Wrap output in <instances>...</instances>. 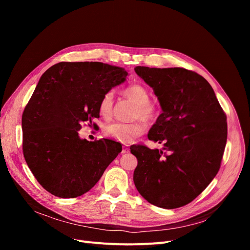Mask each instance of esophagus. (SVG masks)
Listing matches in <instances>:
<instances>
[{"instance_id": "esophagus-1", "label": "esophagus", "mask_w": 250, "mask_h": 250, "mask_svg": "<svg viewBox=\"0 0 250 250\" xmlns=\"http://www.w3.org/2000/svg\"><path fill=\"white\" fill-rule=\"evenodd\" d=\"M129 152V148L127 146H123V150H122V153L123 154H125V153H128Z\"/></svg>"}]
</instances>
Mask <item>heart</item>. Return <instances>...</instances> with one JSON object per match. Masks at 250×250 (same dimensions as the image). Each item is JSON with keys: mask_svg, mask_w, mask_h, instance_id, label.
Returning a JSON list of instances; mask_svg holds the SVG:
<instances>
[{"mask_svg": "<svg viewBox=\"0 0 250 250\" xmlns=\"http://www.w3.org/2000/svg\"><path fill=\"white\" fill-rule=\"evenodd\" d=\"M124 94L126 98L132 100L137 104L134 111V118L141 117L144 121L151 122L158 115V108L156 105L150 102L149 91L142 85H133L127 87ZM113 108V93L108 91L105 93L99 102V114L104 118H109L112 114ZM146 125L143 121L139 120L133 123H111L104 126L103 133L106 137H109L121 143H129L135 138L140 137L145 133Z\"/></svg>", "mask_w": 250, "mask_h": 250, "instance_id": "obj_1", "label": "heart"}]
</instances>
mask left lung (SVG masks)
I'll use <instances>...</instances> for the list:
<instances>
[{
  "label": "left lung",
  "mask_w": 250,
  "mask_h": 250,
  "mask_svg": "<svg viewBox=\"0 0 250 250\" xmlns=\"http://www.w3.org/2000/svg\"><path fill=\"white\" fill-rule=\"evenodd\" d=\"M153 88L163 112L148 134L163 150L130 146L138 159L135 186L163 208L186 206L217 175L227 142L226 114L204 77L183 68L136 67Z\"/></svg>",
  "instance_id": "1"
}]
</instances>
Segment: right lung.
Segmentation results:
<instances>
[{"label":"right lung","mask_w":250,"mask_h":250,"mask_svg":"<svg viewBox=\"0 0 250 250\" xmlns=\"http://www.w3.org/2000/svg\"><path fill=\"white\" fill-rule=\"evenodd\" d=\"M125 69L99 62H61L46 70L22 114L23 155L36 180L59 198L93 188L122 152L120 143L82 140V124L99 117V102L125 81Z\"/></svg>","instance_id":"add662e5"}]
</instances>
